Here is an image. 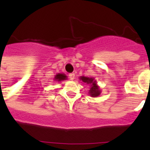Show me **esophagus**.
<instances>
[{"mask_svg": "<svg viewBox=\"0 0 150 150\" xmlns=\"http://www.w3.org/2000/svg\"><path fill=\"white\" fill-rule=\"evenodd\" d=\"M69 78H70V79H71V80L74 79V78H75V74H74V73H72V74H69Z\"/></svg>", "mask_w": 150, "mask_h": 150, "instance_id": "obj_1", "label": "esophagus"}]
</instances>
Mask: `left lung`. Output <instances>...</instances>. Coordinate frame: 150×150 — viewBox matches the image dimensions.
<instances>
[{
    "label": "left lung",
    "mask_w": 150,
    "mask_h": 150,
    "mask_svg": "<svg viewBox=\"0 0 150 150\" xmlns=\"http://www.w3.org/2000/svg\"><path fill=\"white\" fill-rule=\"evenodd\" d=\"M79 80H81L83 83L89 85L90 88L88 90V95L90 96L93 97V98H96V97H98L100 95L101 91H100L98 86L97 85L96 80L95 79V78L81 76H79Z\"/></svg>",
    "instance_id": "left-lung-1"
}]
</instances>
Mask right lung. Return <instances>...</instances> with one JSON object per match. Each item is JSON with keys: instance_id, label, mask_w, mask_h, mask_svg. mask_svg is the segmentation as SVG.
<instances>
[{"instance_id": "1", "label": "right lung", "mask_w": 150, "mask_h": 150, "mask_svg": "<svg viewBox=\"0 0 150 150\" xmlns=\"http://www.w3.org/2000/svg\"><path fill=\"white\" fill-rule=\"evenodd\" d=\"M67 79V76H66L64 74H58L55 76V78H54V80L55 81L61 82L63 81V80H65Z\"/></svg>"}]
</instances>
